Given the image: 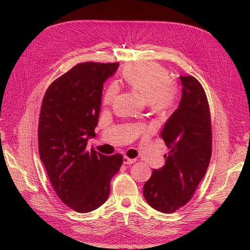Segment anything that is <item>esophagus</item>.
I'll list each match as a JSON object with an SVG mask.
<instances>
[{
  "instance_id": "1",
  "label": "esophagus",
  "mask_w": 250,
  "mask_h": 250,
  "mask_svg": "<svg viewBox=\"0 0 250 250\" xmlns=\"http://www.w3.org/2000/svg\"><path fill=\"white\" fill-rule=\"evenodd\" d=\"M135 161H136V159H131V158H129V157H127V156H125V157H124V164H128V165H130V164L134 163Z\"/></svg>"
}]
</instances>
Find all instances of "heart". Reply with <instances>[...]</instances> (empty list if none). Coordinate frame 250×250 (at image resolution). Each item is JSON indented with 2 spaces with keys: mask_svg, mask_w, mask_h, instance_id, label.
Masks as SVG:
<instances>
[{
  "mask_svg": "<svg viewBox=\"0 0 250 250\" xmlns=\"http://www.w3.org/2000/svg\"><path fill=\"white\" fill-rule=\"evenodd\" d=\"M124 81L132 90L144 97L154 113L166 114L176 105L179 89L171 80L167 68L156 62L127 65L124 70ZM119 93V87L112 83L105 89L103 103L111 104Z\"/></svg>",
  "mask_w": 250,
  "mask_h": 250,
  "instance_id": "b5f03b06",
  "label": "heart"
}]
</instances>
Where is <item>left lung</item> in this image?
Masks as SVG:
<instances>
[{
    "instance_id": "8db88e82",
    "label": "left lung",
    "mask_w": 250,
    "mask_h": 250,
    "mask_svg": "<svg viewBox=\"0 0 250 250\" xmlns=\"http://www.w3.org/2000/svg\"><path fill=\"white\" fill-rule=\"evenodd\" d=\"M182 98L164 125L160 137L169 152L165 165L154 169L144 186L146 202L156 210L171 213L185 206L204 178L211 156L209 106L202 84L181 76Z\"/></svg>"
}]
</instances>
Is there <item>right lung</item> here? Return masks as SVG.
Returning <instances> with one entry per match:
<instances>
[{
	"label": "right lung",
	"mask_w": 250,
	"mask_h": 250,
	"mask_svg": "<svg viewBox=\"0 0 250 250\" xmlns=\"http://www.w3.org/2000/svg\"><path fill=\"white\" fill-rule=\"evenodd\" d=\"M119 63L84 62L55 79L42 103L39 151L58 198L77 212L101 207L110 195V182L123 155L87 150L101 108L103 83Z\"/></svg>",
	"instance_id": "add662e5"
}]
</instances>
